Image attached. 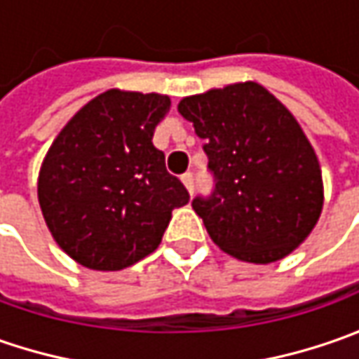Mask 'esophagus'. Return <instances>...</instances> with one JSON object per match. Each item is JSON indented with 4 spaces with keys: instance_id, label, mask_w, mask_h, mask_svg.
Instances as JSON below:
<instances>
[{
    "instance_id": "obj_1",
    "label": "esophagus",
    "mask_w": 359,
    "mask_h": 359,
    "mask_svg": "<svg viewBox=\"0 0 359 359\" xmlns=\"http://www.w3.org/2000/svg\"><path fill=\"white\" fill-rule=\"evenodd\" d=\"M182 184L186 186V189L189 194H194V173H184V175H182Z\"/></svg>"
}]
</instances>
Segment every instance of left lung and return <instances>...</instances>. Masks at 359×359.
I'll use <instances>...</instances> for the list:
<instances>
[{
  "label": "left lung",
  "instance_id": "1",
  "mask_svg": "<svg viewBox=\"0 0 359 359\" xmlns=\"http://www.w3.org/2000/svg\"><path fill=\"white\" fill-rule=\"evenodd\" d=\"M177 111L205 142L215 189L191 205L215 245L248 264L292 254L324 208L320 161L292 111L255 81L184 97Z\"/></svg>",
  "mask_w": 359,
  "mask_h": 359
}]
</instances>
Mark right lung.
Listing matches in <instances>:
<instances>
[{"label":"right lung","mask_w":359,"mask_h":359,"mask_svg":"<svg viewBox=\"0 0 359 359\" xmlns=\"http://www.w3.org/2000/svg\"><path fill=\"white\" fill-rule=\"evenodd\" d=\"M170 107L161 93L107 90L49 145L37 200L55 243L79 266L130 268L158 250L172 212L189 201L151 142Z\"/></svg>","instance_id":"add662e5"}]
</instances>
